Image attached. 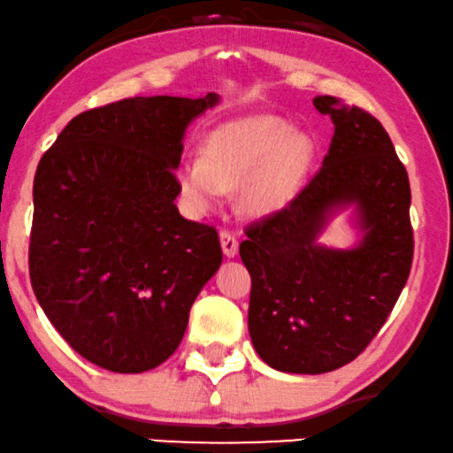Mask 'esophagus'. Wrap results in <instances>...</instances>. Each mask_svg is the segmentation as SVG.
Here are the masks:
<instances>
[{
	"mask_svg": "<svg viewBox=\"0 0 453 453\" xmlns=\"http://www.w3.org/2000/svg\"><path fill=\"white\" fill-rule=\"evenodd\" d=\"M219 238H221V249H223V253H226V257H236V253H238V240H236V236H234L232 232L223 230L219 234Z\"/></svg>",
	"mask_w": 453,
	"mask_h": 453,
	"instance_id": "obj_1",
	"label": "esophagus"
}]
</instances>
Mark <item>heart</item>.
Masks as SVG:
<instances>
[{
    "mask_svg": "<svg viewBox=\"0 0 453 453\" xmlns=\"http://www.w3.org/2000/svg\"><path fill=\"white\" fill-rule=\"evenodd\" d=\"M316 157L318 144L307 131L273 114H249L211 131L203 157L177 160L175 188L192 215H204L240 186L246 213L265 217L299 196Z\"/></svg>",
    "mask_w": 453,
    "mask_h": 453,
    "instance_id": "heart-1",
    "label": "heart"
}]
</instances>
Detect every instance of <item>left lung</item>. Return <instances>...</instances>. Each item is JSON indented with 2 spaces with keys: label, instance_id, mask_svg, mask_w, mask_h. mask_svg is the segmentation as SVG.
<instances>
[{
  "label": "left lung",
  "instance_id": "obj_1",
  "mask_svg": "<svg viewBox=\"0 0 453 453\" xmlns=\"http://www.w3.org/2000/svg\"><path fill=\"white\" fill-rule=\"evenodd\" d=\"M313 106L334 123L322 167L240 244L253 280L250 341L263 362L288 374H324L353 362L393 311L414 255L408 171L385 127L332 96H318ZM345 208L354 209L358 242L319 245L325 226Z\"/></svg>",
  "mask_w": 453,
  "mask_h": 453
}]
</instances>
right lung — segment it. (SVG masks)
I'll return each mask as SVG.
<instances>
[{"mask_svg":"<svg viewBox=\"0 0 453 453\" xmlns=\"http://www.w3.org/2000/svg\"><path fill=\"white\" fill-rule=\"evenodd\" d=\"M219 102L137 96L81 112L37 165L28 273L43 313L88 362L157 368L221 265L217 230L180 215L188 125Z\"/></svg>","mask_w":453,"mask_h":453,"instance_id":"obj_1","label":"right lung"}]
</instances>
